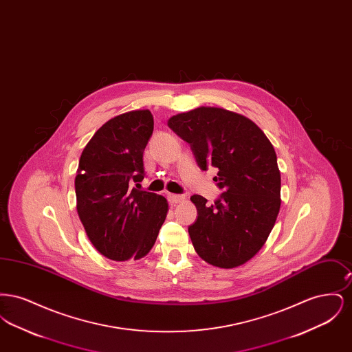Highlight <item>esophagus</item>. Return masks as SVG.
Instances as JSON below:
<instances>
[{
  "label": "esophagus",
  "instance_id": "obj_1",
  "mask_svg": "<svg viewBox=\"0 0 352 352\" xmlns=\"http://www.w3.org/2000/svg\"><path fill=\"white\" fill-rule=\"evenodd\" d=\"M168 199L171 204H175V203L184 201V195H181V194H168Z\"/></svg>",
  "mask_w": 352,
  "mask_h": 352
}]
</instances>
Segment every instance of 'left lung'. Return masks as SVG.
I'll use <instances>...</instances> for the list:
<instances>
[{"label": "left lung", "mask_w": 352, "mask_h": 352, "mask_svg": "<svg viewBox=\"0 0 352 352\" xmlns=\"http://www.w3.org/2000/svg\"><path fill=\"white\" fill-rule=\"evenodd\" d=\"M168 128L188 142L201 170L218 168L223 192L212 204L192 195L198 217L188 227L201 258L219 268L239 267L261 250L280 211L277 155L250 118L223 108L201 107L170 118Z\"/></svg>", "instance_id": "left-lung-1"}]
</instances>
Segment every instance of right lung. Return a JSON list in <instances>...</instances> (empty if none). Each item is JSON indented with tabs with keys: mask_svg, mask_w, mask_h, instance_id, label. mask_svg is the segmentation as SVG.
I'll use <instances>...</instances> for the list:
<instances>
[{
	"mask_svg": "<svg viewBox=\"0 0 352 352\" xmlns=\"http://www.w3.org/2000/svg\"><path fill=\"white\" fill-rule=\"evenodd\" d=\"M153 126L148 109L111 118L79 160L75 178L79 218L94 247L115 261L146 256L168 214L162 195L131 188L145 177L144 151Z\"/></svg>",
	"mask_w": 352,
	"mask_h": 352,
	"instance_id": "1",
	"label": "right lung"
}]
</instances>
